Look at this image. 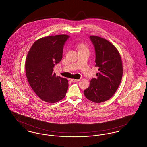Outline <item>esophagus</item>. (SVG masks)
I'll return each instance as SVG.
<instances>
[{"mask_svg":"<svg viewBox=\"0 0 147 147\" xmlns=\"http://www.w3.org/2000/svg\"><path fill=\"white\" fill-rule=\"evenodd\" d=\"M80 79H70V81L72 82H78L79 81Z\"/></svg>","mask_w":147,"mask_h":147,"instance_id":"esophagus-1","label":"esophagus"}]
</instances>
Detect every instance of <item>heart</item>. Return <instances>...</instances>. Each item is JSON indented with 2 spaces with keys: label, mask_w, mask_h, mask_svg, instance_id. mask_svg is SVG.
<instances>
[{
  "label": "heart",
  "mask_w": 147,
  "mask_h": 147,
  "mask_svg": "<svg viewBox=\"0 0 147 147\" xmlns=\"http://www.w3.org/2000/svg\"><path fill=\"white\" fill-rule=\"evenodd\" d=\"M76 46H77V48L79 49V50L88 49L87 45H86V44H83V43H78V44H77L76 45Z\"/></svg>",
  "instance_id": "heart-1"
}]
</instances>
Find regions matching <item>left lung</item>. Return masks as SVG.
I'll return each instance as SVG.
<instances>
[{
	"mask_svg": "<svg viewBox=\"0 0 147 147\" xmlns=\"http://www.w3.org/2000/svg\"><path fill=\"white\" fill-rule=\"evenodd\" d=\"M96 51V67H98L97 78H92L90 86L84 90L86 97L95 103H101L111 98L121 83L123 68L121 57L116 47L107 40L90 36Z\"/></svg>",
	"mask_w": 147,
	"mask_h": 147,
	"instance_id": "8db88e82",
	"label": "left lung"
}]
</instances>
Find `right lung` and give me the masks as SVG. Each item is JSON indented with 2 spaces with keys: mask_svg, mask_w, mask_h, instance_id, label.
Instances as JSON below:
<instances>
[{
  "mask_svg": "<svg viewBox=\"0 0 147 147\" xmlns=\"http://www.w3.org/2000/svg\"><path fill=\"white\" fill-rule=\"evenodd\" d=\"M67 34L38 39L28 53L25 63L26 77L34 92L44 101L56 103L63 99L68 88V79L57 77L54 67L63 57Z\"/></svg>",
  "mask_w": 147,
  "mask_h": 147,
  "instance_id": "add662e5",
  "label": "right lung"
}]
</instances>
